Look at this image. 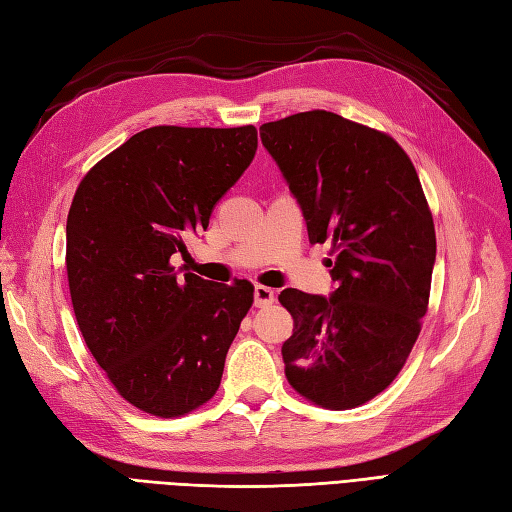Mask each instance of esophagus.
<instances>
[{
    "label": "esophagus",
    "instance_id": "esophagus-1",
    "mask_svg": "<svg viewBox=\"0 0 512 512\" xmlns=\"http://www.w3.org/2000/svg\"><path fill=\"white\" fill-rule=\"evenodd\" d=\"M273 302H276V293H273V289H269V286H263V284L254 286V304H256V308H265Z\"/></svg>",
    "mask_w": 512,
    "mask_h": 512
}]
</instances>
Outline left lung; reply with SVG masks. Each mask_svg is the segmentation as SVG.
I'll return each instance as SVG.
<instances>
[{"instance_id":"obj_1","label":"left lung","mask_w":512,"mask_h":512,"mask_svg":"<svg viewBox=\"0 0 512 512\" xmlns=\"http://www.w3.org/2000/svg\"><path fill=\"white\" fill-rule=\"evenodd\" d=\"M302 204L310 243H332V297L284 289L295 321L284 376L321 408L380 395L406 365L428 313L434 221L415 165L393 136L328 110L260 126Z\"/></svg>"}]
</instances>
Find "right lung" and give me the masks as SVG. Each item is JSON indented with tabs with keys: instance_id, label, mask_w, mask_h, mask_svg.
Wrapping results in <instances>:
<instances>
[{
	"instance_id": "right-lung-1",
	"label": "right lung",
	"mask_w": 512,
	"mask_h": 512,
	"mask_svg": "<svg viewBox=\"0 0 512 512\" xmlns=\"http://www.w3.org/2000/svg\"><path fill=\"white\" fill-rule=\"evenodd\" d=\"M254 126H154L78 184L67 217V278L84 343L128 404L171 419L204 406L254 286L202 280L171 265L186 236L249 167Z\"/></svg>"
}]
</instances>
